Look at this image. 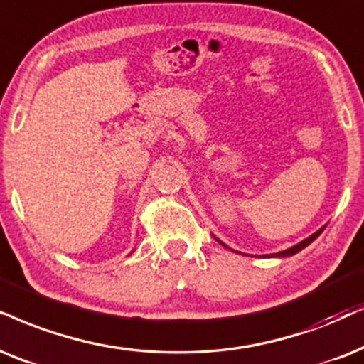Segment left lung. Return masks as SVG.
Segmentation results:
<instances>
[{
    "mask_svg": "<svg viewBox=\"0 0 364 364\" xmlns=\"http://www.w3.org/2000/svg\"><path fill=\"white\" fill-rule=\"evenodd\" d=\"M326 227H321L319 230H317V232L316 233H312V235L311 237H307V238H304V240H302V242H299L297 243V245H294V247H291V248H287V250H282V252H277V254H270V255H265V257H291V255H296L297 254V252H301L302 250V248H306L307 245H309V243H312V242H314L316 240V238L317 237H319L321 235V233H323V230H324ZM216 240H218V238H216ZM220 243H222V245L223 247H227V245H225V243L222 242V240H218ZM228 248V247H227Z\"/></svg>",
    "mask_w": 364,
    "mask_h": 364,
    "instance_id": "obj_1",
    "label": "left lung"
}]
</instances>
